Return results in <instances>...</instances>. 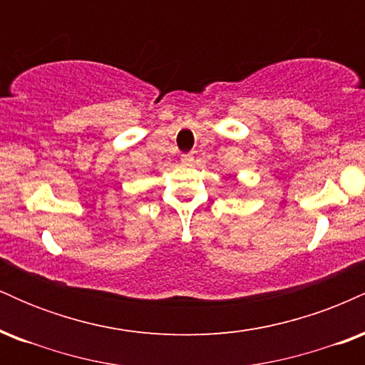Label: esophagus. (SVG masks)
<instances>
[{"mask_svg":"<svg viewBox=\"0 0 365 365\" xmlns=\"http://www.w3.org/2000/svg\"><path fill=\"white\" fill-rule=\"evenodd\" d=\"M180 161H182V165L190 166L192 163H194V154H183V156H182V159H180Z\"/></svg>","mask_w":365,"mask_h":365,"instance_id":"1","label":"esophagus"}]
</instances>
